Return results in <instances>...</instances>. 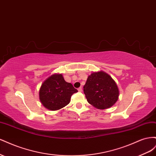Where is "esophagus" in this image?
I'll return each mask as SVG.
<instances>
[{
	"instance_id": "34e87169",
	"label": "esophagus",
	"mask_w": 156,
	"mask_h": 156,
	"mask_svg": "<svg viewBox=\"0 0 156 156\" xmlns=\"http://www.w3.org/2000/svg\"><path fill=\"white\" fill-rule=\"evenodd\" d=\"M77 90H78V91H79V92H82V90H83V89H82V88H81V87H79Z\"/></svg>"
}]
</instances>
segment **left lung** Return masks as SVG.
Returning a JSON list of instances; mask_svg holds the SVG:
<instances>
[{
  "instance_id": "1",
  "label": "left lung",
  "mask_w": 156,
  "mask_h": 156,
  "mask_svg": "<svg viewBox=\"0 0 156 156\" xmlns=\"http://www.w3.org/2000/svg\"><path fill=\"white\" fill-rule=\"evenodd\" d=\"M83 88L88 102L99 109L112 107L119 99V90L116 83L103 72L89 75Z\"/></svg>"
}]
</instances>
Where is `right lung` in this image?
<instances>
[{
	"label": "right lung",
	"mask_w": 156,
	"mask_h": 156,
	"mask_svg": "<svg viewBox=\"0 0 156 156\" xmlns=\"http://www.w3.org/2000/svg\"><path fill=\"white\" fill-rule=\"evenodd\" d=\"M77 92L72 84L65 81L62 74H54L41 84L40 100L48 109L56 111L69 104L71 97Z\"/></svg>",
	"instance_id": "obj_1"
}]
</instances>
